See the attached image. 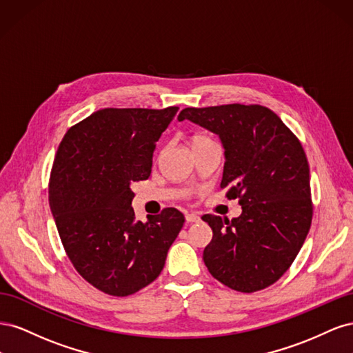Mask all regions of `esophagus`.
<instances>
[{"label": "esophagus", "instance_id": "esophagus-1", "mask_svg": "<svg viewBox=\"0 0 353 353\" xmlns=\"http://www.w3.org/2000/svg\"><path fill=\"white\" fill-rule=\"evenodd\" d=\"M185 221H187V223L200 222V216L197 215V213H187V215H185Z\"/></svg>", "mask_w": 353, "mask_h": 353}]
</instances>
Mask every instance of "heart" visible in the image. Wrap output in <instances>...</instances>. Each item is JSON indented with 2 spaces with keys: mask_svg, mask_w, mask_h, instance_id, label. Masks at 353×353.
Returning a JSON list of instances; mask_svg holds the SVG:
<instances>
[{
  "mask_svg": "<svg viewBox=\"0 0 353 353\" xmlns=\"http://www.w3.org/2000/svg\"><path fill=\"white\" fill-rule=\"evenodd\" d=\"M206 140H209L208 137H203V135H197V137H194L193 138V143H200V141H206Z\"/></svg>",
  "mask_w": 353,
  "mask_h": 353,
  "instance_id": "obj_1",
  "label": "heart"
}]
</instances>
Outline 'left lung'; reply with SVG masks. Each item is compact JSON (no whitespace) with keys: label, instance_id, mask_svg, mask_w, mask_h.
Wrapping results in <instances>:
<instances>
[{"label":"left lung","instance_id":"8db88e82","mask_svg":"<svg viewBox=\"0 0 353 353\" xmlns=\"http://www.w3.org/2000/svg\"><path fill=\"white\" fill-rule=\"evenodd\" d=\"M188 119L219 135L225 148L221 188L239 199V218L203 215L213 237L203 261L213 279L241 293L280 280L312 222L309 165L297 137L268 108L223 104L187 108Z\"/></svg>","mask_w":353,"mask_h":353}]
</instances>
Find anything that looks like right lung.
<instances>
[{
  "instance_id": "right-lung-1",
  "label": "right lung",
  "mask_w": 353,
  "mask_h": 353,
  "mask_svg": "<svg viewBox=\"0 0 353 353\" xmlns=\"http://www.w3.org/2000/svg\"><path fill=\"white\" fill-rule=\"evenodd\" d=\"M178 108L101 109L73 125L52 163L48 199L68 258L83 280L130 296L162 272L184 215L166 208L135 219L131 184L152 174L160 135Z\"/></svg>"
}]
</instances>
